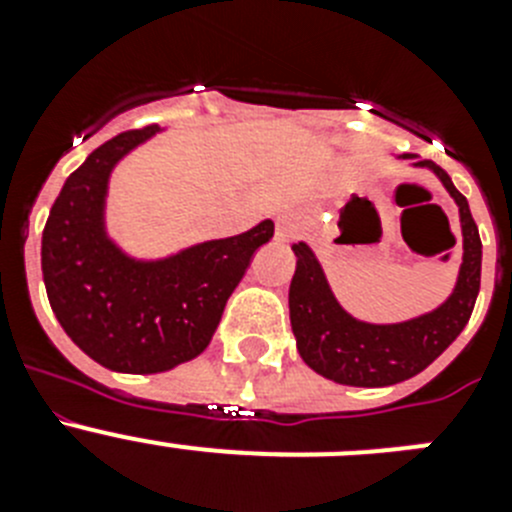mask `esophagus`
<instances>
[{
  "instance_id": "34e87169",
  "label": "esophagus",
  "mask_w": 512,
  "mask_h": 512,
  "mask_svg": "<svg viewBox=\"0 0 512 512\" xmlns=\"http://www.w3.org/2000/svg\"><path fill=\"white\" fill-rule=\"evenodd\" d=\"M302 230V220L295 212H284L277 217V241H292Z\"/></svg>"
}]
</instances>
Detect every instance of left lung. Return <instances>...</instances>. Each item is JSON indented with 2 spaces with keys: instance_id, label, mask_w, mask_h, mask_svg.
Masks as SVG:
<instances>
[{
  "instance_id": "8db88e82",
  "label": "left lung",
  "mask_w": 512,
  "mask_h": 512,
  "mask_svg": "<svg viewBox=\"0 0 512 512\" xmlns=\"http://www.w3.org/2000/svg\"><path fill=\"white\" fill-rule=\"evenodd\" d=\"M405 158H413L405 153ZM433 169L459 205L464 259L454 295L438 310L397 325H372L351 318L330 292L318 259L305 243H297V269L289 284V320L297 351L312 372L351 387H387L420 374L456 341L469 323L479 295L482 241L467 197L451 176L433 161H415Z\"/></svg>"
}]
</instances>
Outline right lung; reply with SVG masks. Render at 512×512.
Here are the masks:
<instances>
[{
    "mask_svg": "<svg viewBox=\"0 0 512 512\" xmlns=\"http://www.w3.org/2000/svg\"><path fill=\"white\" fill-rule=\"evenodd\" d=\"M158 125L115 135L56 197L43 230L45 292L71 341L112 372L158 374L200 356L253 253L274 235L264 220L223 241H207L164 261L128 259L104 233L112 166Z\"/></svg>",
    "mask_w": 512,
    "mask_h": 512,
    "instance_id": "1",
    "label": "right lung"
}]
</instances>
